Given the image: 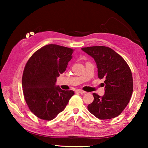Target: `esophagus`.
<instances>
[{
	"label": "esophagus",
	"mask_w": 148,
	"mask_h": 148,
	"mask_svg": "<svg viewBox=\"0 0 148 148\" xmlns=\"http://www.w3.org/2000/svg\"><path fill=\"white\" fill-rule=\"evenodd\" d=\"M76 92H79V93H80V94H84V93H86V91H83V90H82V89H77V91H76Z\"/></svg>",
	"instance_id": "1"
}]
</instances>
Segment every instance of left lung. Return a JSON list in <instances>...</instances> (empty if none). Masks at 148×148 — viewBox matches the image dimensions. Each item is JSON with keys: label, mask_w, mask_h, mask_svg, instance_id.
Here are the masks:
<instances>
[{"label": "left lung", "mask_w": 148, "mask_h": 148, "mask_svg": "<svg viewBox=\"0 0 148 148\" xmlns=\"http://www.w3.org/2000/svg\"><path fill=\"white\" fill-rule=\"evenodd\" d=\"M95 59L99 79H104L105 93L101 97L93 93L94 101L87 106L100 119L114 118L121 114L130 101L133 79L128 64L113 49L106 46L82 47Z\"/></svg>", "instance_id": "obj_1"}]
</instances>
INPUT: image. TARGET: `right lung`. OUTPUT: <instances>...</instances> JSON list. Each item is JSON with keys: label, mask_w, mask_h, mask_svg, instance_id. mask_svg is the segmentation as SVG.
<instances>
[{"label": "right lung", "mask_w": 148, "mask_h": 148, "mask_svg": "<svg viewBox=\"0 0 148 148\" xmlns=\"http://www.w3.org/2000/svg\"><path fill=\"white\" fill-rule=\"evenodd\" d=\"M73 49L48 44L32 55L22 77L24 99L29 110L38 118L50 121L63 111L73 91L55 86L57 77L66 71Z\"/></svg>", "instance_id": "add662e5"}]
</instances>
